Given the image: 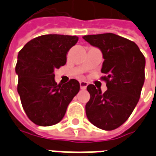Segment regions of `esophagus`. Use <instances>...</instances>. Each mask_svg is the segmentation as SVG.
<instances>
[{"instance_id":"obj_1","label":"esophagus","mask_w":156,"mask_h":156,"mask_svg":"<svg viewBox=\"0 0 156 156\" xmlns=\"http://www.w3.org/2000/svg\"><path fill=\"white\" fill-rule=\"evenodd\" d=\"M79 84H80V88H81V89H86L87 86H88V83L85 81H80L79 82Z\"/></svg>"}]
</instances>
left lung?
<instances>
[{
	"label": "left lung",
	"mask_w": 156,
	"mask_h": 156,
	"mask_svg": "<svg viewBox=\"0 0 156 156\" xmlns=\"http://www.w3.org/2000/svg\"><path fill=\"white\" fill-rule=\"evenodd\" d=\"M102 52L101 72L107 90L102 93L94 85L87 90L90 99L86 115L96 127L105 130L117 129L127 120L137 105L144 83L145 58L134 41L114 33L83 37Z\"/></svg>",
	"instance_id": "8db88e82"
}]
</instances>
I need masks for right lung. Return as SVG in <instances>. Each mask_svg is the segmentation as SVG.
I'll return each instance as SVG.
<instances>
[{
	"instance_id": "1",
	"label": "right lung",
	"mask_w": 156,
	"mask_h": 156,
	"mask_svg": "<svg viewBox=\"0 0 156 156\" xmlns=\"http://www.w3.org/2000/svg\"><path fill=\"white\" fill-rule=\"evenodd\" d=\"M78 40L76 36L42 35L28 41L19 51L16 66L17 92L23 109L34 124H58L79 91L76 79L58 85L54 78V70L66 64L68 51Z\"/></svg>"
}]
</instances>
